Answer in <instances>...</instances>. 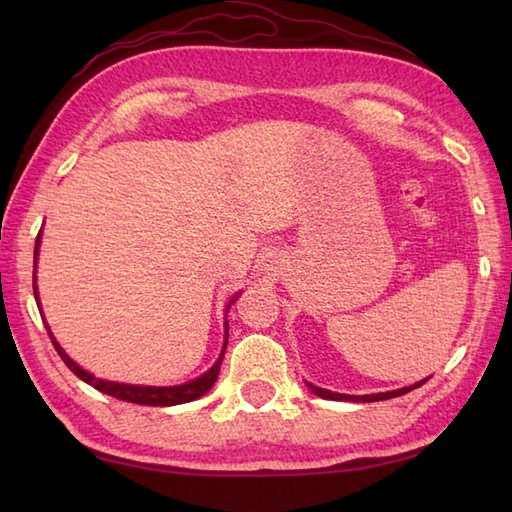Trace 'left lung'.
Segmentation results:
<instances>
[{"mask_svg":"<svg viewBox=\"0 0 512 512\" xmlns=\"http://www.w3.org/2000/svg\"><path fill=\"white\" fill-rule=\"evenodd\" d=\"M431 378V376H429ZM429 378H424V380H420V383H416V385H409V387H402V389H396V391H383V394H367V396H350V394H336V391H330V389H321V387H317V385H312V383H306L308 387H310V391L312 394H317V396H321V398H325V400H350V402H376V400H389V398H396V396H402V394H407V391H411V389H416V387H420V385H424L427 383Z\"/></svg>","mask_w":512,"mask_h":512,"instance_id":"obj_1","label":"left lung"}]
</instances>
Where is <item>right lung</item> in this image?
<instances>
[{
    "mask_svg": "<svg viewBox=\"0 0 512 512\" xmlns=\"http://www.w3.org/2000/svg\"><path fill=\"white\" fill-rule=\"evenodd\" d=\"M39 242H41V233L37 235V244H35V268H37V255H39ZM32 290H35V299L39 301V295H37V277H32ZM239 292L237 295L228 301L226 306V314H228V308L233 306V303L237 301ZM39 306V303H37ZM41 308V306H39ZM43 325H46V330L50 334L52 339V345L54 350L59 352V356L63 358V363L70 367V372L79 376L83 383L92 385L94 389L103 391V394L107 396H114L118 400H127V402H136V405H149V407H171V405H182V402H191V400H198L200 396H204L206 391H209L215 380H217V374H220V365H222V358H224V352H226V341H228V323H226V339H224V347H222V354L220 358H217L215 365L209 369V372H204L200 378L195 380H189V383L184 385H173V387H145V385H127V383H112V380H101L96 378L94 374L85 372L83 367L76 365L72 358L63 352V347L57 343V339H54L46 319H43Z\"/></svg>",
    "mask_w": 512,
    "mask_h": 512,
    "instance_id": "right-lung-1",
    "label": "right lung"
}]
</instances>
